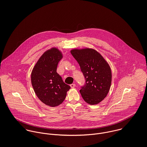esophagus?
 I'll use <instances>...</instances> for the list:
<instances>
[{
	"label": "esophagus",
	"mask_w": 147,
	"mask_h": 147,
	"mask_svg": "<svg viewBox=\"0 0 147 147\" xmlns=\"http://www.w3.org/2000/svg\"><path fill=\"white\" fill-rule=\"evenodd\" d=\"M75 86H76V84H72L70 85V87L71 88H74Z\"/></svg>",
	"instance_id": "esophagus-1"
}]
</instances>
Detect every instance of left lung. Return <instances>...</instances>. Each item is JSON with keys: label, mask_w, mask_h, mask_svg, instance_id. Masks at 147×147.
Wrapping results in <instances>:
<instances>
[{"label": "left lung", "mask_w": 147, "mask_h": 147, "mask_svg": "<svg viewBox=\"0 0 147 147\" xmlns=\"http://www.w3.org/2000/svg\"><path fill=\"white\" fill-rule=\"evenodd\" d=\"M70 53L79 63L85 78V84L80 90L82 97L90 105L99 103L107 96L111 87L110 65L93 49H74Z\"/></svg>", "instance_id": "left-lung-1"}]
</instances>
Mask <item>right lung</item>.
Segmentation results:
<instances>
[{
  "instance_id": "add662e5",
  "label": "right lung",
  "mask_w": 147,
  "mask_h": 147,
  "mask_svg": "<svg viewBox=\"0 0 147 147\" xmlns=\"http://www.w3.org/2000/svg\"><path fill=\"white\" fill-rule=\"evenodd\" d=\"M62 54L56 48L45 52L31 73V83L35 94L44 104L56 107L65 100L70 86L65 84L57 73Z\"/></svg>"
}]
</instances>
